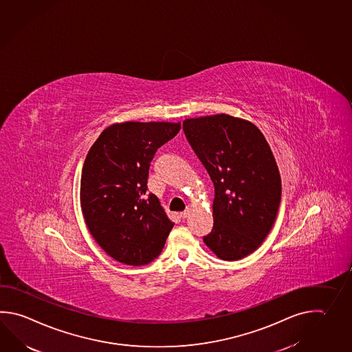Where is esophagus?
<instances>
[{
  "mask_svg": "<svg viewBox=\"0 0 352 352\" xmlns=\"http://www.w3.org/2000/svg\"><path fill=\"white\" fill-rule=\"evenodd\" d=\"M189 213H190V208L188 207V208L186 209L184 212H182V213H180V218H183V219H184V218H187L188 215H189Z\"/></svg>",
  "mask_w": 352,
  "mask_h": 352,
  "instance_id": "34e87169",
  "label": "esophagus"
}]
</instances>
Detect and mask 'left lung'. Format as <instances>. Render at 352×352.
Listing matches in <instances>:
<instances>
[{
    "label": "left lung",
    "instance_id": "obj_1",
    "mask_svg": "<svg viewBox=\"0 0 352 352\" xmlns=\"http://www.w3.org/2000/svg\"><path fill=\"white\" fill-rule=\"evenodd\" d=\"M183 130L214 184V224L203 242L223 261L244 258L268 236L280 207L272 151L253 122L228 114L186 119Z\"/></svg>",
    "mask_w": 352,
    "mask_h": 352
}]
</instances>
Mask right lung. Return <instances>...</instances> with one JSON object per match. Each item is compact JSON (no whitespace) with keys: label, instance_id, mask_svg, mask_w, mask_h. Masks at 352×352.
I'll list each match as a JSON object with an SVG mask.
<instances>
[{"label":"right lung","instance_id":"add662e5","mask_svg":"<svg viewBox=\"0 0 352 352\" xmlns=\"http://www.w3.org/2000/svg\"><path fill=\"white\" fill-rule=\"evenodd\" d=\"M180 122H116L102 130L84 162L80 204L87 230L111 258L128 265L157 258L174 223L146 194L155 151Z\"/></svg>","mask_w":352,"mask_h":352}]
</instances>
